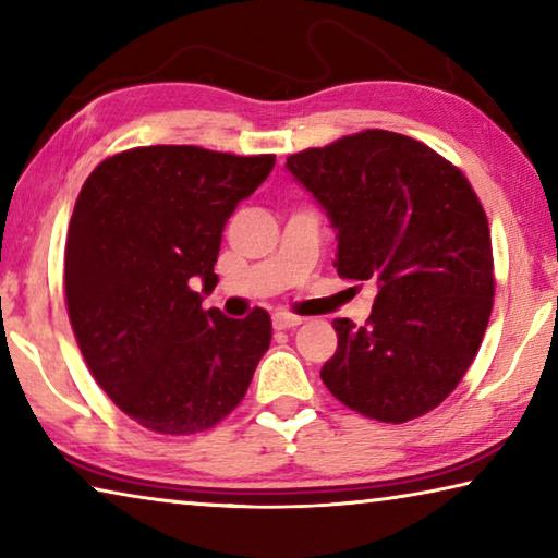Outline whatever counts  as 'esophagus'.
<instances>
[{
    "label": "esophagus",
    "instance_id": "obj_1",
    "mask_svg": "<svg viewBox=\"0 0 558 558\" xmlns=\"http://www.w3.org/2000/svg\"><path fill=\"white\" fill-rule=\"evenodd\" d=\"M298 325H302V317L298 315H288V313L272 315V327L276 329H295Z\"/></svg>",
    "mask_w": 558,
    "mask_h": 558
}]
</instances>
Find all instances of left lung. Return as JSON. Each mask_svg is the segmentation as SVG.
Returning <instances> with one entry per match:
<instances>
[{
    "instance_id": "left-lung-1",
    "label": "left lung",
    "mask_w": 558,
    "mask_h": 558,
    "mask_svg": "<svg viewBox=\"0 0 558 558\" xmlns=\"http://www.w3.org/2000/svg\"><path fill=\"white\" fill-rule=\"evenodd\" d=\"M286 169L337 231L339 276L376 288L369 323H332L325 386L384 423L433 411L465 376L493 313V241L477 194L448 159L389 130L290 155Z\"/></svg>"
}]
</instances>
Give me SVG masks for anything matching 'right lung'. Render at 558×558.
Listing matches in <instances>:
<instances>
[{
	"label": "right lung",
	"mask_w": 558,
	"mask_h": 558,
	"mask_svg": "<svg viewBox=\"0 0 558 558\" xmlns=\"http://www.w3.org/2000/svg\"><path fill=\"white\" fill-rule=\"evenodd\" d=\"M276 155L135 147L83 184L65 241V305L90 374L120 411L165 436L226 418L270 347V315L204 310L221 233ZM203 286V292L193 288Z\"/></svg>",
	"instance_id": "add662e5"
}]
</instances>
